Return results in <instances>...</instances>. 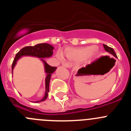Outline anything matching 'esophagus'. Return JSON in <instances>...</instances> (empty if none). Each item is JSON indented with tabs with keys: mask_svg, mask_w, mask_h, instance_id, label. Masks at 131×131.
Masks as SVG:
<instances>
[{
	"mask_svg": "<svg viewBox=\"0 0 131 131\" xmlns=\"http://www.w3.org/2000/svg\"><path fill=\"white\" fill-rule=\"evenodd\" d=\"M63 66L65 67V68H70V64L69 63H63Z\"/></svg>",
	"mask_w": 131,
	"mask_h": 131,
	"instance_id": "esophagus-1",
	"label": "esophagus"
}]
</instances>
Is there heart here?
Returning <instances> with one entry per match:
<instances>
[{"instance_id":"obj_1","label":"heart","mask_w":131,"mask_h":131,"mask_svg":"<svg viewBox=\"0 0 131 131\" xmlns=\"http://www.w3.org/2000/svg\"><path fill=\"white\" fill-rule=\"evenodd\" d=\"M98 47L92 46V47H81L78 48H69L66 50L67 57L73 60H80L84 58H92L96 55L98 52ZM57 56L59 59H63V54L61 51H58L57 53Z\"/></svg>"}]
</instances>
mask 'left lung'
<instances>
[{"label":"left lung","mask_w":131,"mask_h":131,"mask_svg":"<svg viewBox=\"0 0 131 131\" xmlns=\"http://www.w3.org/2000/svg\"><path fill=\"white\" fill-rule=\"evenodd\" d=\"M103 46H104V48L105 50H106L107 52H109L110 54H111L112 55H113V56H115V58H117V57L116 54H115V52H114V50H113V48H111V47H109L108 46H107V45H103Z\"/></svg>","instance_id":"8db88e82"}]
</instances>
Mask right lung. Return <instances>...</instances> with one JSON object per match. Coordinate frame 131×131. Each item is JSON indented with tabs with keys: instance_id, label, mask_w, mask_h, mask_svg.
I'll return each mask as SVG.
<instances>
[{
	"instance_id": "1",
	"label": "right lung",
	"mask_w": 131,
	"mask_h": 131,
	"mask_svg": "<svg viewBox=\"0 0 131 131\" xmlns=\"http://www.w3.org/2000/svg\"><path fill=\"white\" fill-rule=\"evenodd\" d=\"M54 47L52 45L47 43H40L37 44L35 46H29V47H25L18 52L16 55L14 60L12 66V72L13 73V69L14 68L16 63L19 58L22 56H33L40 58V60L43 62L44 66H45V71L47 73V77L45 79V94L43 98L40 100L36 101L35 102H40L45 101L48 97V92H49V84L50 78H51L52 73L56 71V67H52L45 62L43 58L51 57L53 54V50Z\"/></svg>"
}]
</instances>
